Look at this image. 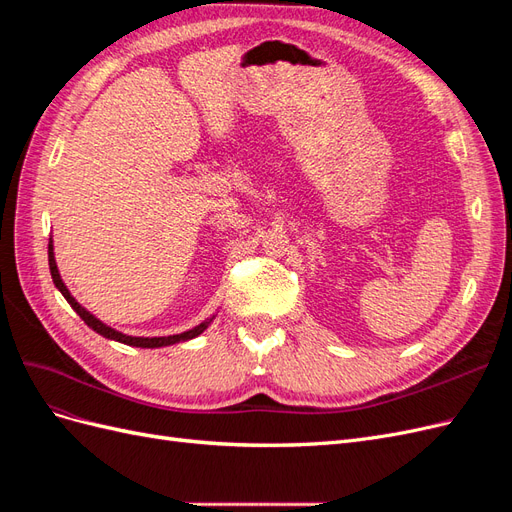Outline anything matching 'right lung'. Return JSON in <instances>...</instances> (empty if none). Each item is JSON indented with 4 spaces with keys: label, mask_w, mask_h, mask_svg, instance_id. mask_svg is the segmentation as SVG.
<instances>
[{
    "label": "right lung",
    "mask_w": 512,
    "mask_h": 512,
    "mask_svg": "<svg viewBox=\"0 0 512 512\" xmlns=\"http://www.w3.org/2000/svg\"><path fill=\"white\" fill-rule=\"evenodd\" d=\"M49 267H51V277H53L55 286L61 290V294H64L66 301L72 305L74 312L85 320L87 327H91L102 337L115 339V342L136 346V348H160V346H170V344H177V342H185V339H192V337L203 333L207 329V324H209V322H203V324H198V327H194L192 331H185V333H179V335H168V337H130V335H123V333H119L111 327H106V324H102L98 318L91 316L85 307H81L79 303L74 301V297L68 292V288L64 286V282H61V277H59V271H57V265H55V256H53V241L49 243Z\"/></svg>",
    "instance_id": "add662e5"
}]
</instances>
